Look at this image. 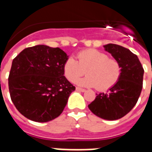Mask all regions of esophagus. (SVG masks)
Masks as SVG:
<instances>
[{"label":"esophagus","instance_id":"34e87169","mask_svg":"<svg viewBox=\"0 0 152 152\" xmlns=\"http://www.w3.org/2000/svg\"><path fill=\"white\" fill-rule=\"evenodd\" d=\"M76 89L77 91H79V92H85V91H86V89H81V88H79V87H76Z\"/></svg>","mask_w":152,"mask_h":152}]
</instances>
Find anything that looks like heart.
<instances>
[{"instance_id": "obj_1", "label": "heart", "mask_w": 152, "mask_h": 152, "mask_svg": "<svg viewBox=\"0 0 152 152\" xmlns=\"http://www.w3.org/2000/svg\"><path fill=\"white\" fill-rule=\"evenodd\" d=\"M63 72L71 82L76 81L87 72L88 76L76 81L78 86L97 87L99 90H106L118 81L121 66L117 60L109 58L107 53L89 49L78 53V61L72 57L68 58L63 65Z\"/></svg>"}]
</instances>
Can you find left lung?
<instances>
[{"instance_id":"8db88e82","label":"left lung","mask_w":152,"mask_h":152,"mask_svg":"<svg viewBox=\"0 0 152 152\" xmlns=\"http://www.w3.org/2000/svg\"><path fill=\"white\" fill-rule=\"evenodd\" d=\"M121 66L118 81L107 93L96 94L94 101L88 107L99 117L115 121L129 113L137 103L142 89L144 70L137 55L118 45H103Z\"/></svg>"}]
</instances>
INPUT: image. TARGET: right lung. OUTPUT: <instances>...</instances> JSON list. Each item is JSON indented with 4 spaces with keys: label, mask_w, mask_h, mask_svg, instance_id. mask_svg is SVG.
Listing matches in <instances>:
<instances>
[{
    "label": "right lung",
    "mask_w": 152,
    "mask_h": 152,
    "mask_svg": "<svg viewBox=\"0 0 152 152\" xmlns=\"http://www.w3.org/2000/svg\"><path fill=\"white\" fill-rule=\"evenodd\" d=\"M68 55L59 48L38 45L26 48L12 62L9 89L15 107L37 122L57 118L76 89L64 76Z\"/></svg>",
    "instance_id": "1"
}]
</instances>
